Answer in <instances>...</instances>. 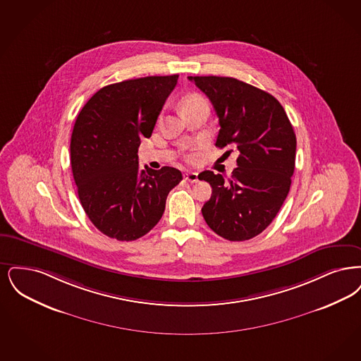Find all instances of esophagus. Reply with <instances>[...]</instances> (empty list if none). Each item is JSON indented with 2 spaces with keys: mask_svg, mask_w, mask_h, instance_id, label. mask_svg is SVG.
Masks as SVG:
<instances>
[{
  "mask_svg": "<svg viewBox=\"0 0 361 361\" xmlns=\"http://www.w3.org/2000/svg\"><path fill=\"white\" fill-rule=\"evenodd\" d=\"M185 180H188L190 183H197L198 182V173H183Z\"/></svg>",
  "mask_w": 361,
  "mask_h": 361,
  "instance_id": "esophagus-1",
  "label": "esophagus"
}]
</instances>
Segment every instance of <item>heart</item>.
<instances>
[{"label": "heart", "mask_w": 361, "mask_h": 361, "mask_svg": "<svg viewBox=\"0 0 361 361\" xmlns=\"http://www.w3.org/2000/svg\"><path fill=\"white\" fill-rule=\"evenodd\" d=\"M204 102H206V101H204V98H202L201 95L191 94L188 95V97H185V99H183L182 105H183V109H186L188 106H192V105H197V104H204ZM186 159H188V160H191V159H192V152H191V149H190L188 154H186Z\"/></svg>", "instance_id": "heart-1"}]
</instances>
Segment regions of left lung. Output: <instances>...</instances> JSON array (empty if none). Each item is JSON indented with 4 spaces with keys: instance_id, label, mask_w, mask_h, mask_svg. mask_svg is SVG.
Returning <instances> with one entry per match:
<instances>
[{
    "instance_id": "obj_1",
    "label": "left lung",
    "mask_w": 361,
    "mask_h": 361,
    "mask_svg": "<svg viewBox=\"0 0 361 361\" xmlns=\"http://www.w3.org/2000/svg\"><path fill=\"white\" fill-rule=\"evenodd\" d=\"M210 99L219 116L216 145L235 147L232 178L204 171L212 186L202 207L209 228L229 241L260 235L276 217L290 191L295 169L297 137L274 95L229 77H188ZM231 152V151H228Z\"/></svg>"
}]
</instances>
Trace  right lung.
<instances>
[{"label": "right lung", "instance_id": "add662e5", "mask_svg": "<svg viewBox=\"0 0 361 361\" xmlns=\"http://www.w3.org/2000/svg\"><path fill=\"white\" fill-rule=\"evenodd\" d=\"M179 75L145 77L99 89L79 111L70 154L80 204L110 238L132 241L161 219L169 192L180 180L173 167L139 169V145Z\"/></svg>", "mask_w": 361, "mask_h": 361}]
</instances>
